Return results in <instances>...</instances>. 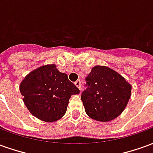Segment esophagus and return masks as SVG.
<instances>
[{"label": "esophagus", "instance_id": "1", "mask_svg": "<svg viewBox=\"0 0 153 153\" xmlns=\"http://www.w3.org/2000/svg\"><path fill=\"white\" fill-rule=\"evenodd\" d=\"M74 84H75L76 87H78L80 89V88H81V82H80V80H77V81H75V82H74Z\"/></svg>", "mask_w": 153, "mask_h": 153}]
</instances>
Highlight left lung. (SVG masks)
Masks as SVG:
<instances>
[{
    "instance_id": "8db88e82",
    "label": "left lung",
    "mask_w": 153,
    "mask_h": 153,
    "mask_svg": "<svg viewBox=\"0 0 153 153\" xmlns=\"http://www.w3.org/2000/svg\"><path fill=\"white\" fill-rule=\"evenodd\" d=\"M86 90L81 100L87 115L97 121H111L127 106L132 87L109 67L96 65L86 78Z\"/></svg>"
}]
</instances>
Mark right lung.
Segmentation results:
<instances>
[{
    "label": "right lung",
    "instance_id": "1",
    "mask_svg": "<svg viewBox=\"0 0 153 153\" xmlns=\"http://www.w3.org/2000/svg\"><path fill=\"white\" fill-rule=\"evenodd\" d=\"M19 90L30 113L46 122L60 120L66 112L70 97L79 93L66 74L60 72L54 64L30 72L21 82Z\"/></svg>",
    "mask_w": 153,
    "mask_h": 153
}]
</instances>
